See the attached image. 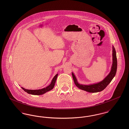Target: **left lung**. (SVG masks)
<instances>
[{"mask_svg": "<svg viewBox=\"0 0 129 129\" xmlns=\"http://www.w3.org/2000/svg\"><path fill=\"white\" fill-rule=\"evenodd\" d=\"M113 64L111 67L110 72L109 74L104 78V80L100 82L89 85H85L80 84L73 73H72V76L74 79L75 85L80 89L86 91L90 93H96L100 92L103 90L106 87L109 85L111 81L115 77L117 70V58L116 52L114 46H113Z\"/></svg>", "mask_w": 129, "mask_h": 129, "instance_id": "obj_1", "label": "left lung"}]
</instances>
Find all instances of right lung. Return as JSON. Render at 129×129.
<instances>
[{"instance_id":"add662e5","label":"right lung","mask_w":129,"mask_h":129,"mask_svg":"<svg viewBox=\"0 0 129 129\" xmlns=\"http://www.w3.org/2000/svg\"><path fill=\"white\" fill-rule=\"evenodd\" d=\"M58 74H56L55 76L54 77L53 79L52 80V82L51 84L49 86H47V87L43 88L41 89H37V90H30V89H26L24 88L21 87V88L25 91V92H27L28 94H30L32 95H42L43 94L45 93L47 91H49L50 90H52L55 85V81L56 80V78L57 77Z\"/></svg>"}]
</instances>
